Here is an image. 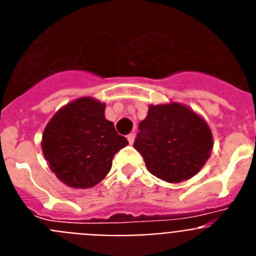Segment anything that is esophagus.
Wrapping results in <instances>:
<instances>
[{
	"instance_id": "1",
	"label": "esophagus",
	"mask_w": 256,
	"mask_h": 256,
	"mask_svg": "<svg viewBox=\"0 0 256 256\" xmlns=\"http://www.w3.org/2000/svg\"><path fill=\"white\" fill-rule=\"evenodd\" d=\"M134 138H136L134 133H130V134L126 136V140H128V142H130V144H132L133 142H134Z\"/></svg>"
}]
</instances>
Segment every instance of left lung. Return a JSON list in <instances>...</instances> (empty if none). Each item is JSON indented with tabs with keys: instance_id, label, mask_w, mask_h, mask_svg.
I'll list each match as a JSON object with an SVG mask.
<instances>
[{
	"instance_id": "1",
	"label": "left lung",
	"mask_w": 256,
	"mask_h": 256,
	"mask_svg": "<svg viewBox=\"0 0 256 256\" xmlns=\"http://www.w3.org/2000/svg\"><path fill=\"white\" fill-rule=\"evenodd\" d=\"M138 130L133 146L144 156L148 172L169 183L198 173L214 144L206 122L178 102L150 105Z\"/></svg>"
}]
</instances>
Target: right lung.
Here are the masks:
<instances>
[{
  "label": "right lung",
  "instance_id": "right-lung-1",
  "mask_svg": "<svg viewBox=\"0 0 256 256\" xmlns=\"http://www.w3.org/2000/svg\"><path fill=\"white\" fill-rule=\"evenodd\" d=\"M105 108L92 97H80L61 108L44 128V159L66 186L90 188L101 182L115 154L128 144L105 118Z\"/></svg>",
  "mask_w": 256,
  "mask_h": 256
}]
</instances>
